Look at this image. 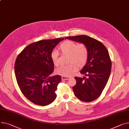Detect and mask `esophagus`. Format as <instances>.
Instances as JSON below:
<instances>
[{
  "label": "esophagus",
  "mask_w": 129,
  "mask_h": 129,
  "mask_svg": "<svg viewBox=\"0 0 129 129\" xmlns=\"http://www.w3.org/2000/svg\"><path fill=\"white\" fill-rule=\"evenodd\" d=\"M70 79L69 77H65V76H62V80H67Z\"/></svg>",
  "instance_id": "34e87169"
}]
</instances>
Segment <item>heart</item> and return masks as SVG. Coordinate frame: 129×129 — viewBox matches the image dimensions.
Here are the masks:
<instances>
[{
    "instance_id": "heart-1",
    "label": "heart",
    "mask_w": 129,
    "mask_h": 129,
    "mask_svg": "<svg viewBox=\"0 0 129 129\" xmlns=\"http://www.w3.org/2000/svg\"><path fill=\"white\" fill-rule=\"evenodd\" d=\"M59 49L63 54H68V62L71 63L58 67L55 70L57 74L65 77L72 76L77 72L78 66L82 67L87 63L89 50L87 46L83 43L77 44L75 41L67 40L60 44ZM58 57L59 52L57 49H53L51 51L50 58L56 66L59 65Z\"/></svg>"
}]
</instances>
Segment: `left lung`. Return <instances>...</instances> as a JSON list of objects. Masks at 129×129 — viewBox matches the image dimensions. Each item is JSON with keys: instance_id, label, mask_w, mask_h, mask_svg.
Here are the masks:
<instances>
[{"instance_id": "left-lung-1", "label": "left lung", "mask_w": 129, "mask_h": 129, "mask_svg": "<svg viewBox=\"0 0 129 129\" xmlns=\"http://www.w3.org/2000/svg\"><path fill=\"white\" fill-rule=\"evenodd\" d=\"M65 38L83 43L88 48V61L80 72L88 78L75 77L76 84L73 89L76 96L80 100L92 102L101 95L109 79L111 61L108 51L101 42L86 35Z\"/></svg>"}]
</instances>
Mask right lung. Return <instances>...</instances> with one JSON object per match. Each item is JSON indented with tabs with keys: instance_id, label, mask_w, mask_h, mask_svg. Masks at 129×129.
<instances>
[{
	"instance_id": "right-lung-1",
	"label": "right lung",
	"mask_w": 129,
	"mask_h": 129,
	"mask_svg": "<svg viewBox=\"0 0 129 129\" xmlns=\"http://www.w3.org/2000/svg\"><path fill=\"white\" fill-rule=\"evenodd\" d=\"M64 38L42 40L24 48L17 56L14 72L23 95L33 103L46 106L56 97L55 91L61 81L59 75L51 76L54 64L50 53Z\"/></svg>"
}]
</instances>
